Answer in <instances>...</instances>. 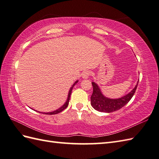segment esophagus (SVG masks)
Returning <instances> with one entry per match:
<instances>
[{
  "instance_id": "esophagus-1",
  "label": "esophagus",
  "mask_w": 159,
  "mask_h": 159,
  "mask_svg": "<svg viewBox=\"0 0 159 159\" xmlns=\"http://www.w3.org/2000/svg\"><path fill=\"white\" fill-rule=\"evenodd\" d=\"M89 76H90V72H89V71H88V70L85 71V72H83V74H82L83 79H88Z\"/></svg>"
}]
</instances>
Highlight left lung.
<instances>
[{"mask_svg": "<svg viewBox=\"0 0 159 159\" xmlns=\"http://www.w3.org/2000/svg\"><path fill=\"white\" fill-rule=\"evenodd\" d=\"M138 83L139 81L130 93L120 98L112 99L104 96L101 92L99 86L96 83L92 82L93 93L91 96V104L94 109L100 112L111 113L119 110L126 105L133 98L137 89Z\"/></svg>", "mask_w": 159, "mask_h": 159, "instance_id": "8db88e82", "label": "left lung"}]
</instances>
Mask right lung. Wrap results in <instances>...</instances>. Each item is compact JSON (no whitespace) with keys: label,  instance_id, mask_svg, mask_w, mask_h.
<instances>
[{"label":"right lung","instance_id":"1","mask_svg":"<svg viewBox=\"0 0 159 159\" xmlns=\"http://www.w3.org/2000/svg\"><path fill=\"white\" fill-rule=\"evenodd\" d=\"M78 81H79V80H76V81L73 84V85H72V87H71V88H70V91H69V93H68V96H67V98L66 102H65V104H64L62 107H61L59 108V109H57L56 111H52V112H48V113H44V114H47V115H55V114H57V113H60V112H61L62 111H63L64 109H66L67 107L68 106L69 101H70V95H71V93H72V91L73 87H74V86L76 84L78 83Z\"/></svg>","mask_w":159,"mask_h":159}]
</instances>
